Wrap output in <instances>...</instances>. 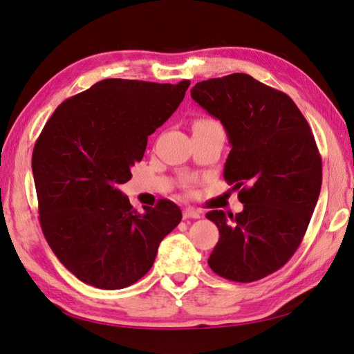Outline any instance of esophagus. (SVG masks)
Wrapping results in <instances>:
<instances>
[{
    "instance_id": "obj_1",
    "label": "esophagus",
    "mask_w": 354,
    "mask_h": 354,
    "mask_svg": "<svg viewBox=\"0 0 354 354\" xmlns=\"http://www.w3.org/2000/svg\"><path fill=\"white\" fill-rule=\"evenodd\" d=\"M201 217V212L198 209H194V208H186L183 211V218H199Z\"/></svg>"
}]
</instances>
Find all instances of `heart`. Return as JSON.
<instances>
[{"label": "heart", "instance_id": "heart-1", "mask_svg": "<svg viewBox=\"0 0 354 354\" xmlns=\"http://www.w3.org/2000/svg\"><path fill=\"white\" fill-rule=\"evenodd\" d=\"M194 127H220V124L214 120H199L195 122Z\"/></svg>", "mask_w": 354, "mask_h": 354}]
</instances>
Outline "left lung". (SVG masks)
Instances as JSON below:
<instances>
[{
    "mask_svg": "<svg viewBox=\"0 0 354 354\" xmlns=\"http://www.w3.org/2000/svg\"><path fill=\"white\" fill-rule=\"evenodd\" d=\"M190 95L226 130L224 178L244 186L236 216L207 212L220 232L208 264L229 281H259L291 259L312 218L322 186L313 133L291 97L251 75L198 82Z\"/></svg>",
    "mask_w": 354,
    "mask_h": 354,
    "instance_id": "1",
    "label": "left lung"
}]
</instances>
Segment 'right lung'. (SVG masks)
Instances as JSON below:
<instances>
[{
    "instance_id": "1",
    "label": "right lung",
    "mask_w": 354,
    "mask_h": 354,
    "mask_svg": "<svg viewBox=\"0 0 354 354\" xmlns=\"http://www.w3.org/2000/svg\"><path fill=\"white\" fill-rule=\"evenodd\" d=\"M189 85L103 80L63 102L41 131L32 153L41 229L80 281L100 289L133 285L178 226L174 202L138 212L120 186Z\"/></svg>"
}]
</instances>
